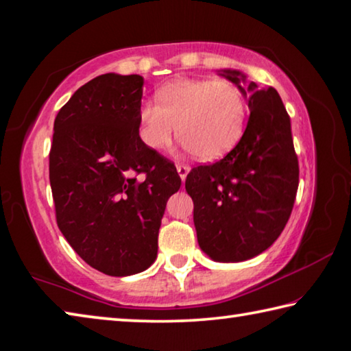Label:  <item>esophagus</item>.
<instances>
[{
    "instance_id": "obj_1",
    "label": "esophagus",
    "mask_w": 351,
    "mask_h": 351,
    "mask_svg": "<svg viewBox=\"0 0 351 351\" xmlns=\"http://www.w3.org/2000/svg\"><path fill=\"white\" fill-rule=\"evenodd\" d=\"M191 171L188 165H177V172H179V177L182 179V182H185L188 172Z\"/></svg>"
}]
</instances>
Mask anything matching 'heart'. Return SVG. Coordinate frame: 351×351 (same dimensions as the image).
<instances>
[{"mask_svg": "<svg viewBox=\"0 0 351 351\" xmlns=\"http://www.w3.org/2000/svg\"><path fill=\"white\" fill-rule=\"evenodd\" d=\"M157 99L138 107V136L152 151L169 146L176 124L183 146L205 162L232 151L243 135L245 99L227 80L177 79L157 91Z\"/></svg>", "mask_w": 351, "mask_h": 351, "instance_id": "heart-1", "label": "heart"}]
</instances>
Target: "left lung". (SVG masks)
Segmentation results:
<instances>
[{
	"label": "left lung",
	"mask_w": 351,
	"mask_h": 351,
	"mask_svg": "<svg viewBox=\"0 0 351 351\" xmlns=\"http://www.w3.org/2000/svg\"><path fill=\"white\" fill-rule=\"evenodd\" d=\"M219 74L243 93L249 123L226 157L189 172L185 188L204 254L217 263H239L263 254L283 232L298 188V162L277 90L245 84L238 70Z\"/></svg>",
	"instance_id": "8db88e82"
}]
</instances>
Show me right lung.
I'll list each match as a JSON object with an SVG mask.
<instances>
[{"instance_id": "add662e5", "label": "right lung", "mask_w": 351, "mask_h": 351, "mask_svg": "<svg viewBox=\"0 0 351 351\" xmlns=\"http://www.w3.org/2000/svg\"><path fill=\"white\" fill-rule=\"evenodd\" d=\"M143 85L138 74H101L74 91L54 121L57 226L85 263L112 277L155 261L166 202L182 185L174 165L138 136Z\"/></svg>"}]
</instances>
